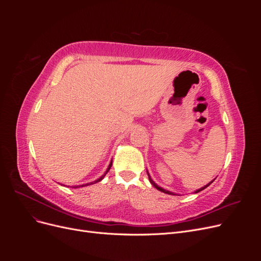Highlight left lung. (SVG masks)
<instances>
[{
	"mask_svg": "<svg viewBox=\"0 0 261 261\" xmlns=\"http://www.w3.org/2000/svg\"><path fill=\"white\" fill-rule=\"evenodd\" d=\"M148 177H149V180H150V183H151L156 189H158V191H160V192H162V193H165V194H169V195H174V194H173V193H171V192H169V191H165V189H163L162 187H160V186H158L155 183H154V181L151 179V177H150V175L148 174ZM213 181V180H212ZM212 181H210V183L209 184H207L206 186H203V187H201V188H199V189H197V191H195V193H199V192H201L202 191V189H204V188H207L211 183H212Z\"/></svg>",
	"mask_w": 261,
	"mask_h": 261,
	"instance_id": "left-lung-1",
	"label": "left lung"
}]
</instances>
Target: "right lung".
Segmentation results:
<instances>
[{"instance_id":"1","label":"right lung","mask_w":261,"mask_h":261,"mask_svg":"<svg viewBox=\"0 0 261 261\" xmlns=\"http://www.w3.org/2000/svg\"><path fill=\"white\" fill-rule=\"evenodd\" d=\"M111 167H112V161H111V163H110L109 164V168H108V170L106 171V173H105V174L103 175H102L100 178H98L97 180H94V181H91V183H88V184H85V185H80V186H74V188H78V187H84V186H88V185H91V184H94V183H98V181H100L102 178H103L105 176H106V174H107V173L109 172V170L110 169H111Z\"/></svg>"}]
</instances>
